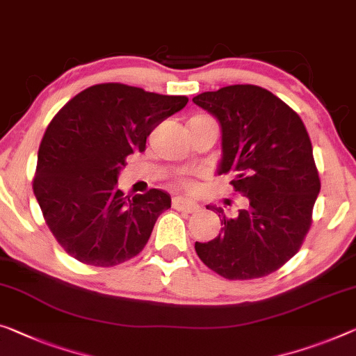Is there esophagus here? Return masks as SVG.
Returning <instances> with one entry per match:
<instances>
[{
	"label": "esophagus",
	"instance_id": "1",
	"mask_svg": "<svg viewBox=\"0 0 356 356\" xmlns=\"http://www.w3.org/2000/svg\"><path fill=\"white\" fill-rule=\"evenodd\" d=\"M173 209L179 210V211H188V213H194L199 210V204L191 199H186V197H173Z\"/></svg>",
	"mask_w": 356,
	"mask_h": 356
}]
</instances>
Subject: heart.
Returning a JSON list of instances; mask_svg holds the SVG:
<instances>
[{"label": "heart", "mask_w": 356, "mask_h": 356, "mask_svg": "<svg viewBox=\"0 0 356 356\" xmlns=\"http://www.w3.org/2000/svg\"><path fill=\"white\" fill-rule=\"evenodd\" d=\"M183 184H184V186H191V183L188 181V179H184V181H183Z\"/></svg>", "instance_id": "obj_1"}]
</instances>
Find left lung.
Returning <instances> with one entry per match:
<instances>
[{"mask_svg": "<svg viewBox=\"0 0 356 356\" xmlns=\"http://www.w3.org/2000/svg\"><path fill=\"white\" fill-rule=\"evenodd\" d=\"M193 102L220 122L216 173H234L231 184L248 200L234 216L207 205L222 227L210 242H195L197 254L229 280L269 275L298 253L320 193L305 125L285 102L258 86H227Z\"/></svg>", "mask_w": 356, "mask_h": 356, "instance_id": "1", "label": "left lung"}]
</instances>
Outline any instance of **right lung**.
Returning <instances> with one entry per match:
<instances>
[{"instance_id":"obj_1","label":"right lung","mask_w":356,"mask_h":356,"mask_svg":"<svg viewBox=\"0 0 356 356\" xmlns=\"http://www.w3.org/2000/svg\"><path fill=\"white\" fill-rule=\"evenodd\" d=\"M188 97L159 95L118 83L79 92L47 125L38 151L36 200L54 237L84 264L111 267L145 248L172 199L161 189L125 195L124 159Z\"/></svg>"}]
</instances>
